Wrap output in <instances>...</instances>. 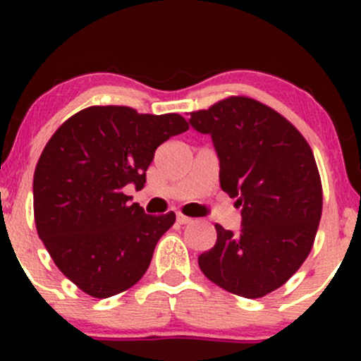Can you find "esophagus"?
<instances>
[{"instance_id":"esophagus-1","label":"esophagus","mask_w":361,"mask_h":361,"mask_svg":"<svg viewBox=\"0 0 361 361\" xmlns=\"http://www.w3.org/2000/svg\"><path fill=\"white\" fill-rule=\"evenodd\" d=\"M192 221H193V219L188 217V215L178 214V222H180V224H190Z\"/></svg>"}]
</instances>
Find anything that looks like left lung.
I'll return each mask as SVG.
<instances>
[{
  "label": "left lung",
  "mask_w": 361,
  "mask_h": 361,
  "mask_svg": "<svg viewBox=\"0 0 361 361\" xmlns=\"http://www.w3.org/2000/svg\"><path fill=\"white\" fill-rule=\"evenodd\" d=\"M190 123L212 135L221 188L243 209L239 233L215 224L217 243L198 267L234 295H268L299 270L316 239L322 185L312 149L283 115L247 97L192 111Z\"/></svg>",
  "instance_id": "obj_1"
}]
</instances>
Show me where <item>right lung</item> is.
Returning <instances> with one entry per match:
<instances>
[{"label": "right lung", "mask_w": 361, "mask_h": 361, "mask_svg": "<svg viewBox=\"0 0 361 361\" xmlns=\"http://www.w3.org/2000/svg\"><path fill=\"white\" fill-rule=\"evenodd\" d=\"M185 130L178 114L94 105L69 117L45 144L34 173L37 234L85 293L117 295L147 271L176 215L144 214L123 188H142L156 149Z\"/></svg>", "instance_id": "1"}]
</instances>
